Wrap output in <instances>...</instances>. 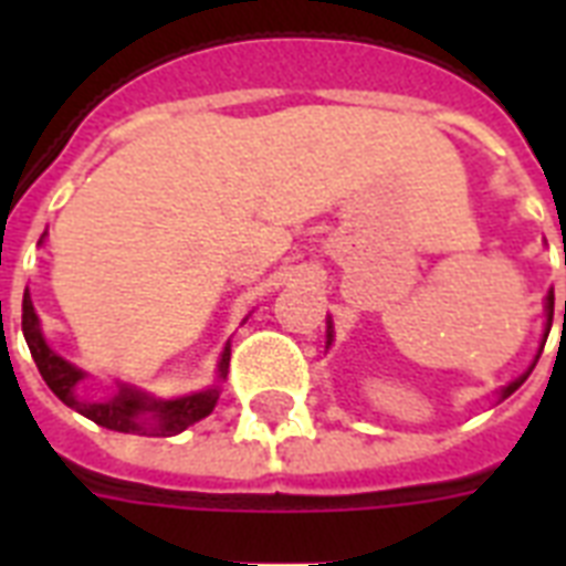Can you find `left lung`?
<instances>
[{"mask_svg": "<svg viewBox=\"0 0 566 566\" xmlns=\"http://www.w3.org/2000/svg\"><path fill=\"white\" fill-rule=\"evenodd\" d=\"M544 308H546V332H544V344H546V335H549V326H553V308H555V293L553 291L546 293V305H544ZM564 308H566V300H564ZM332 340H335V326H332V319H328V326H326V349H328V346H332ZM541 349H544V346H541ZM537 358H541V353L535 355V361H532V367H528V370L523 373V376H517V378H514V381H509V385L502 387V390H500V402H502V399H509V396L514 394V390H517V387L523 385V381H526L528 373L535 370Z\"/></svg>", "mask_w": 566, "mask_h": 566, "instance_id": "1", "label": "left lung"}]
</instances>
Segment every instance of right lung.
<instances>
[{"instance_id": "add662e5", "label": "right lung", "mask_w": 566, "mask_h": 566, "mask_svg": "<svg viewBox=\"0 0 566 566\" xmlns=\"http://www.w3.org/2000/svg\"><path fill=\"white\" fill-rule=\"evenodd\" d=\"M46 238V234H43ZM40 238V243H43ZM22 335L31 349V358L38 364L40 376L49 385V390L70 405L73 411L82 417L93 420L96 426H105L111 431H126V434H149V438H172L188 426L199 422L202 417L213 411V405L220 399V381L229 373V358H231V340L222 346L220 364H217V381L205 390H196L188 396H176V399H158V396L146 394L140 387L117 381V394L102 402H87L78 396V385H82L87 373L82 367H75L66 358L52 349L43 337L40 328V317L31 302V293L25 291L22 296Z\"/></svg>"}]
</instances>
